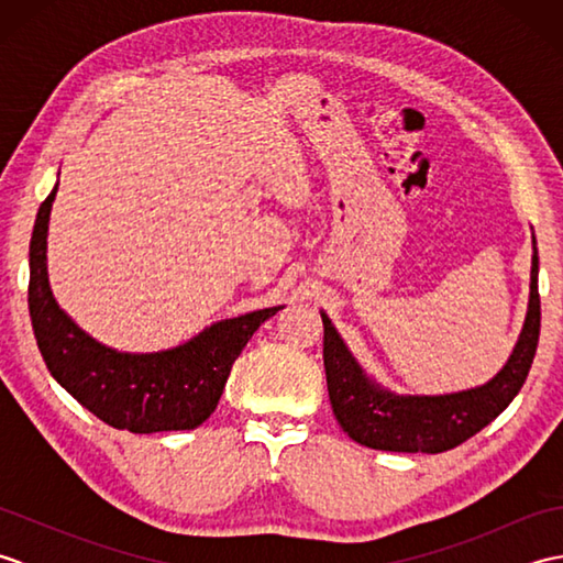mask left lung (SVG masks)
I'll use <instances>...</instances> for the list:
<instances>
[{
  "label": "left lung",
  "mask_w": 563,
  "mask_h": 563,
  "mask_svg": "<svg viewBox=\"0 0 563 563\" xmlns=\"http://www.w3.org/2000/svg\"><path fill=\"white\" fill-rule=\"evenodd\" d=\"M540 256L532 234L530 300L525 324L506 365L479 387L450 394H397L382 387L355 361L341 333L324 321V369L331 409L341 428L365 448L387 452H445L494 421L528 379L540 341Z\"/></svg>",
  "instance_id": "left-lung-1"
}]
</instances>
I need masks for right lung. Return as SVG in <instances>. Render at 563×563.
Returning a JSON list of instances; mask_svg holds the SVG:
<instances>
[{
	"mask_svg": "<svg viewBox=\"0 0 563 563\" xmlns=\"http://www.w3.org/2000/svg\"><path fill=\"white\" fill-rule=\"evenodd\" d=\"M43 200L29 249V312L43 361L84 409L130 433L194 430L218 406L230 369L263 321L283 305L220 319L198 336L157 353H123L89 336L57 305L47 280V222Z\"/></svg>",
	"mask_w": 563,
	"mask_h": 563,
	"instance_id": "add662e5",
	"label": "right lung"
}]
</instances>
